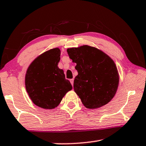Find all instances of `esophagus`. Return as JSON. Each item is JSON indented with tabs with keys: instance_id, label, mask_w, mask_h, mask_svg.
Here are the masks:
<instances>
[{
	"instance_id": "34e87169",
	"label": "esophagus",
	"mask_w": 146,
	"mask_h": 146,
	"mask_svg": "<svg viewBox=\"0 0 146 146\" xmlns=\"http://www.w3.org/2000/svg\"><path fill=\"white\" fill-rule=\"evenodd\" d=\"M70 82H71V85H73V82H74V80L72 78V79H70Z\"/></svg>"
}]
</instances>
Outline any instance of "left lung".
Segmentation results:
<instances>
[{
    "label": "left lung",
    "instance_id": "1",
    "mask_svg": "<svg viewBox=\"0 0 146 146\" xmlns=\"http://www.w3.org/2000/svg\"><path fill=\"white\" fill-rule=\"evenodd\" d=\"M78 71L73 88L83 105L97 109L115 97L119 84V74L113 59L100 49L88 45L67 49Z\"/></svg>",
    "mask_w": 146,
    "mask_h": 146
}]
</instances>
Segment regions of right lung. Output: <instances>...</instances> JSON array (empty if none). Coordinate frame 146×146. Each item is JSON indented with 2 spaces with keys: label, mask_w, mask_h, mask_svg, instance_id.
Listing matches in <instances>:
<instances>
[{
  "label": "right lung",
  "mask_w": 146,
  "mask_h": 146,
  "mask_svg": "<svg viewBox=\"0 0 146 146\" xmlns=\"http://www.w3.org/2000/svg\"><path fill=\"white\" fill-rule=\"evenodd\" d=\"M60 49L55 48L40 54L29 64L25 76V87L32 102L47 110L55 108L72 86L58 67Z\"/></svg>",
  "instance_id": "obj_1"
}]
</instances>
